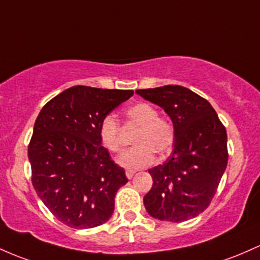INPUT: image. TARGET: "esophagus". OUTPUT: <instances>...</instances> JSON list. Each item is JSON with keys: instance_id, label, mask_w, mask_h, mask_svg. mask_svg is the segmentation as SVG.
<instances>
[{"instance_id": "1", "label": "esophagus", "mask_w": 260, "mask_h": 260, "mask_svg": "<svg viewBox=\"0 0 260 260\" xmlns=\"http://www.w3.org/2000/svg\"><path fill=\"white\" fill-rule=\"evenodd\" d=\"M133 175H135V172H133V170H127V172H125V176H127L128 179H132Z\"/></svg>"}]
</instances>
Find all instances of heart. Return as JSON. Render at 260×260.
I'll return each instance as SVG.
<instances>
[{"mask_svg":"<svg viewBox=\"0 0 260 260\" xmlns=\"http://www.w3.org/2000/svg\"><path fill=\"white\" fill-rule=\"evenodd\" d=\"M128 123L138 127L133 144L135 147L117 156L116 162L127 170H138L154 160V152L164 155L175 142L174 125L168 119L159 117L156 108L147 102H138L125 111ZM99 137L102 147L116 153L121 148L119 123L113 115H106L100 122Z\"/></svg>","mask_w":260,"mask_h":260,"instance_id":"obj_1","label":"heart"}]
</instances>
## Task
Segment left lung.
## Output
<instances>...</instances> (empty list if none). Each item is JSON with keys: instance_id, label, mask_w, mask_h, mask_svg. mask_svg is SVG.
<instances>
[{"instance_id": "8db88e82", "label": "left lung", "mask_w": 260, "mask_h": 260, "mask_svg": "<svg viewBox=\"0 0 260 260\" xmlns=\"http://www.w3.org/2000/svg\"><path fill=\"white\" fill-rule=\"evenodd\" d=\"M136 92L161 107L175 131L172 155L148 170L153 186L143 199L145 210L160 221L196 217L207 209L226 170V128L207 100L184 86L167 85Z\"/></svg>"}]
</instances>
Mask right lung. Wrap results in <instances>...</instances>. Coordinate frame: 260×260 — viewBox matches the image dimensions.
I'll list each match as a JSON object with an SVG mask.
<instances>
[{
	"label": "right lung",
	"mask_w": 260,
	"mask_h": 260,
	"mask_svg": "<svg viewBox=\"0 0 260 260\" xmlns=\"http://www.w3.org/2000/svg\"><path fill=\"white\" fill-rule=\"evenodd\" d=\"M132 96V90L79 85L51 99L37 117L28 147L32 184L67 226L93 228L112 216L117 191L128 179L102 147L99 127Z\"/></svg>",
	"instance_id": "right-lung-1"
}]
</instances>
